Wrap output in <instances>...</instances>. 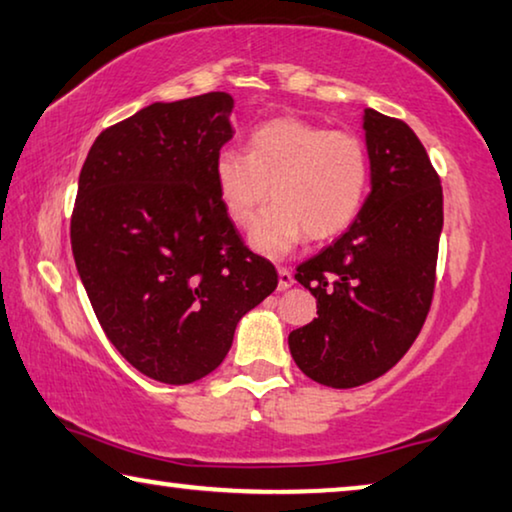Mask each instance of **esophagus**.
Returning <instances> with one entry per match:
<instances>
[{"instance_id":"1","label":"esophagus","mask_w":512,"mask_h":512,"mask_svg":"<svg viewBox=\"0 0 512 512\" xmlns=\"http://www.w3.org/2000/svg\"><path fill=\"white\" fill-rule=\"evenodd\" d=\"M294 273H291L287 266H280L278 269V289L280 291H285V289H289V287H294Z\"/></svg>"}]
</instances>
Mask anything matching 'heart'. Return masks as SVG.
Instances as JSON below:
<instances>
[{
    "mask_svg": "<svg viewBox=\"0 0 512 512\" xmlns=\"http://www.w3.org/2000/svg\"><path fill=\"white\" fill-rule=\"evenodd\" d=\"M214 180L225 214L237 227L253 225L250 246L266 257H285L300 241L342 234L367 200L371 159L355 132L326 129L300 118H275L248 139V154H216Z\"/></svg>",
    "mask_w": 512,
    "mask_h": 512,
    "instance_id": "heart-1",
    "label": "heart"
}]
</instances>
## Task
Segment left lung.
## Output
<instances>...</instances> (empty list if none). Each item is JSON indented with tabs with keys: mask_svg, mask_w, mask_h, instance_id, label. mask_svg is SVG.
<instances>
[{
	"mask_svg": "<svg viewBox=\"0 0 512 512\" xmlns=\"http://www.w3.org/2000/svg\"><path fill=\"white\" fill-rule=\"evenodd\" d=\"M371 193L353 225L296 269L316 319L289 335L298 369L348 389L383 376L424 326L444 223L442 186L403 120L364 109Z\"/></svg>",
	"mask_w": 512,
	"mask_h": 512,
	"instance_id": "8db88e82",
	"label": "left lung"
}]
</instances>
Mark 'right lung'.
I'll use <instances>...</instances> for the list:
<instances>
[{"mask_svg":"<svg viewBox=\"0 0 512 512\" xmlns=\"http://www.w3.org/2000/svg\"><path fill=\"white\" fill-rule=\"evenodd\" d=\"M232 107L221 91L154 102L104 129L79 173L70 241L88 300L116 351L166 385L212 373L278 287L216 191Z\"/></svg>","mask_w":512,"mask_h":512,"instance_id":"1","label":"right lung"}]
</instances>
